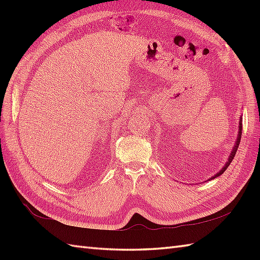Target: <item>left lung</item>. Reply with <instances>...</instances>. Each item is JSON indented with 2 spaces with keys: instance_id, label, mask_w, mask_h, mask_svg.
I'll return each mask as SVG.
<instances>
[{
  "instance_id": "obj_1",
  "label": "left lung",
  "mask_w": 260,
  "mask_h": 260,
  "mask_svg": "<svg viewBox=\"0 0 260 260\" xmlns=\"http://www.w3.org/2000/svg\"><path fill=\"white\" fill-rule=\"evenodd\" d=\"M241 121H242V120L240 119V121H239V133H238V139H237V142H236V144H235L234 150H233V152H231L230 156H229V158H228V162L225 163V164H224V167H223L221 170H220L219 172H218L217 174H215L214 176H212V178L210 179V180H213V179L217 178V176H220V175H221V174L224 172V171L228 169V167L230 165V163L233 162V159H234V157H235V155H236V152H237V150H238V146H239V144H240V140H241V131H242V126H241L242 124H241Z\"/></svg>"
}]
</instances>
